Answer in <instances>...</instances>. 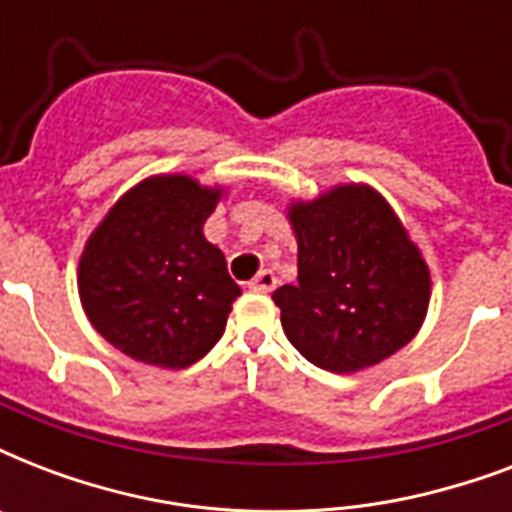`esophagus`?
Returning <instances> with one entry per match:
<instances>
[{
    "label": "esophagus",
    "mask_w": 512,
    "mask_h": 512,
    "mask_svg": "<svg viewBox=\"0 0 512 512\" xmlns=\"http://www.w3.org/2000/svg\"><path fill=\"white\" fill-rule=\"evenodd\" d=\"M276 284H279V279L273 276V271H260L255 279L249 281V289L252 292H271V289H276Z\"/></svg>",
    "instance_id": "obj_1"
}]
</instances>
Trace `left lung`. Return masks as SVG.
<instances>
[{
  "instance_id": "1",
  "label": "left lung",
  "mask_w": 512,
  "mask_h": 512,
  "mask_svg": "<svg viewBox=\"0 0 512 512\" xmlns=\"http://www.w3.org/2000/svg\"><path fill=\"white\" fill-rule=\"evenodd\" d=\"M297 284L273 292L287 340L311 364L361 372L420 332L430 271L404 223L380 193L335 185L313 201H292Z\"/></svg>"
}]
</instances>
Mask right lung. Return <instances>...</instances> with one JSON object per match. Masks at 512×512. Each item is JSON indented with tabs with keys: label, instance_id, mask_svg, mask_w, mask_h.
Returning a JSON list of instances; mask_svg holds the SVG:
<instances>
[{
	"label": "right lung",
	"instance_id": "add662e5",
	"mask_svg": "<svg viewBox=\"0 0 512 512\" xmlns=\"http://www.w3.org/2000/svg\"><path fill=\"white\" fill-rule=\"evenodd\" d=\"M223 188L154 175L124 193L84 244L79 297L87 319L124 356L185 369L225 332L239 284L204 239Z\"/></svg>",
	"mask_w": 512,
	"mask_h": 512
}]
</instances>
